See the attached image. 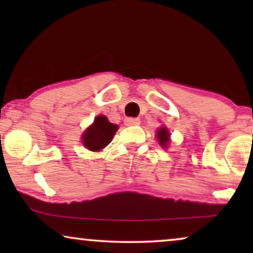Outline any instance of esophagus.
<instances>
[{"instance_id": "34e87169", "label": "esophagus", "mask_w": 253, "mask_h": 253, "mask_svg": "<svg viewBox=\"0 0 253 253\" xmlns=\"http://www.w3.org/2000/svg\"><path fill=\"white\" fill-rule=\"evenodd\" d=\"M140 123V121L138 119H134V117H126V120H124V124L127 126H138V124Z\"/></svg>"}]
</instances>
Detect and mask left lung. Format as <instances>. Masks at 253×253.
<instances>
[{
    "instance_id": "1",
    "label": "left lung",
    "mask_w": 253,
    "mask_h": 253,
    "mask_svg": "<svg viewBox=\"0 0 253 253\" xmlns=\"http://www.w3.org/2000/svg\"><path fill=\"white\" fill-rule=\"evenodd\" d=\"M157 136H158V139H159V144H160L162 147L167 146V144L169 141L168 130L166 129V127H161V129H159Z\"/></svg>"
}]
</instances>
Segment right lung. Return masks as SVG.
I'll return each mask as SVG.
<instances>
[{
  "instance_id": "1",
  "label": "right lung",
  "mask_w": 253,
  "mask_h": 253,
  "mask_svg": "<svg viewBox=\"0 0 253 253\" xmlns=\"http://www.w3.org/2000/svg\"><path fill=\"white\" fill-rule=\"evenodd\" d=\"M116 124L110 123L108 119L100 115L95 117L94 123L83 134V144L91 151H100L112 141L117 131Z\"/></svg>"
}]
</instances>
